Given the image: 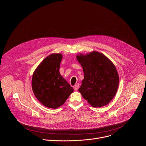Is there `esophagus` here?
Segmentation results:
<instances>
[{"mask_svg":"<svg viewBox=\"0 0 146 146\" xmlns=\"http://www.w3.org/2000/svg\"><path fill=\"white\" fill-rule=\"evenodd\" d=\"M78 88H79V84H76V85L74 86V90H75V91H77V90L78 89Z\"/></svg>","mask_w":146,"mask_h":146,"instance_id":"esophagus-1","label":"esophagus"}]
</instances>
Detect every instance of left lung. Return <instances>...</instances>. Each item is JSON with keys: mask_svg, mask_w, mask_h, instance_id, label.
Masks as SVG:
<instances>
[{"mask_svg": "<svg viewBox=\"0 0 146 146\" xmlns=\"http://www.w3.org/2000/svg\"><path fill=\"white\" fill-rule=\"evenodd\" d=\"M77 59L84 73L79 92L94 108L107 105L118 87L119 77L115 66L106 56L96 51L77 55Z\"/></svg>", "mask_w": 146, "mask_h": 146, "instance_id": "1", "label": "left lung"}]
</instances>
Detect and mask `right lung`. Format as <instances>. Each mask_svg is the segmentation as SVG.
Masks as SVG:
<instances>
[{
	"label": "right lung",
	"instance_id": "obj_1",
	"mask_svg": "<svg viewBox=\"0 0 146 146\" xmlns=\"http://www.w3.org/2000/svg\"><path fill=\"white\" fill-rule=\"evenodd\" d=\"M62 55L52 54L35 70L32 79L33 93L39 102L48 108L56 109L65 102L73 88L59 73Z\"/></svg>",
	"mask_w": 146,
	"mask_h": 146
}]
</instances>
